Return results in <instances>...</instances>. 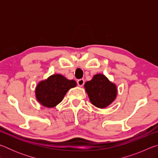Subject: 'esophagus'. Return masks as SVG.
I'll list each match as a JSON object with an SVG mask.
<instances>
[{"mask_svg":"<svg viewBox=\"0 0 158 158\" xmlns=\"http://www.w3.org/2000/svg\"><path fill=\"white\" fill-rule=\"evenodd\" d=\"M77 84H78L79 86H80V87L83 86V85H84V79H79L78 81H77Z\"/></svg>","mask_w":158,"mask_h":158,"instance_id":"1","label":"esophagus"}]
</instances>
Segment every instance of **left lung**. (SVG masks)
I'll return each mask as SVG.
<instances>
[{
	"mask_svg": "<svg viewBox=\"0 0 158 158\" xmlns=\"http://www.w3.org/2000/svg\"><path fill=\"white\" fill-rule=\"evenodd\" d=\"M85 92L93 105L99 109L107 107L117 97V86L103 74H97L84 84Z\"/></svg>",
	"mask_w": 158,
	"mask_h": 158,
	"instance_id": "1",
	"label": "left lung"
}]
</instances>
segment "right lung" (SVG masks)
Listing matches in <instances>:
<instances>
[{
	"label": "right lung",
	"instance_id": "1",
	"mask_svg": "<svg viewBox=\"0 0 158 158\" xmlns=\"http://www.w3.org/2000/svg\"><path fill=\"white\" fill-rule=\"evenodd\" d=\"M77 86L74 80H69L60 74H53L40 81L35 88V98L41 105L53 108L62 102L68 90Z\"/></svg>",
	"mask_w": 158,
	"mask_h": 158
}]
</instances>
